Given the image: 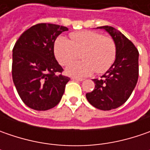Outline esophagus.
Wrapping results in <instances>:
<instances>
[{
    "label": "esophagus",
    "mask_w": 150,
    "mask_h": 150,
    "mask_svg": "<svg viewBox=\"0 0 150 150\" xmlns=\"http://www.w3.org/2000/svg\"><path fill=\"white\" fill-rule=\"evenodd\" d=\"M72 80H74V81H78V82H82V81H83V78H72Z\"/></svg>",
    "instance_id": "esophagus-1"
}]
</instances>
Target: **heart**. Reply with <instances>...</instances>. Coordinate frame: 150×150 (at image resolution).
Returning a JSON list of instances; mask_svg holds the SVG:
<instances>
[{
	"instance_id": "obj_1",
	"label": "heart",
	"mask_w": 150,
	"mask_h": 150,
	"mask_svg": "<svg viewBox=\"0 0 150 150\" xmlns=\"http://www.w3.org/2000/svg\"><path fill=\"white\" fill-rule=\"evenodd\" d=\"M71 41L61 36L55 41L54 53L62 65H67L76 60L81 53L83 60L66 67L69 76L83 78L93 72L103 73L108 71L116 57V46L112 39L103 37L93 31L72 33Z\"/></svg>"
}]
</instances>
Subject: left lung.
I'll return each mask as SVG.
<instances>
[{
    "label": "left lung",
    "mask_w": 150,
    "mask_h": 150,
    "mask_svg": "<svg viewBox=\"0 0 150 150\" xmlns=\"http://www.w3.org/2000/svg\"><path fill=\"white\" fill-rule=\"evenodd\" d=\"M107 32L116 46V57L100 79H93L95 88L86 98L91 105L101 110H111L123 105L135 88L139 78V52L135 46L114 27H97Z\"/></svg>",
    "instance_id": "8db88e82"
}]
</instances>
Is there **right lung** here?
Segmentation results:
<instances>
[{"mask_svg": "<svg viewBox=\"0 0 150 150\" xmlns=\"http://www.w3.org/2000/svg\"><path fill=\"white\" fill-rule=\"evenodd\" d=\"M66 26L50 23L32 26L23 32L12 50V79L26 106L38 111L57 106L70 78L54 55V42Z\"/></svg>", "mask_w": 150, "mask_h": 150, "instance_id": "add662e5", "label": "right lung"}]
</instances>
